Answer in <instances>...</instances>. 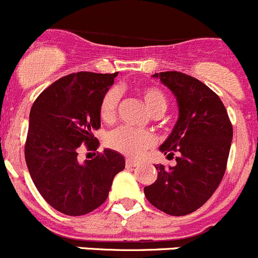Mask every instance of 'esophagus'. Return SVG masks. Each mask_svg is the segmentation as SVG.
<instances>
[{
    "instance_id": "esophagus-1",
    "label": "esophagus",
    "mask_w": 258,
    "mask_h": 258,
    "mask_svg": "<svg viewBox=\"0 0 258 258\" xmlns=\"http://www.w3.org/2000/svg\"><path fill=\"white\" fill-rule=\"evenodd\" d=\"M125 165H126V168H134V167H138V165H139V163L134 162V160H132V159H126Z\"/></svg>"
}]
</instances>
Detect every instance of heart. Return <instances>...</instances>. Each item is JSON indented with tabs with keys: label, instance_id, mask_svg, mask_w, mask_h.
Instances as JSON below:
<instances>
[{
	"label": "heart",
	"instance_id": "b5f03b06",
	"mask_svg": "<svg viewBox=\"0 0 258 258\" xmlns=\"http://www.w3.org/2000/svg\"><path fill=\"white\" fill-rule=\"evenodd\" d=\"M140 98L144 101L148 111L152 115H159L167 108V99L164 94L157 88L143 86L139 89ZM120 93L115 88L109 89L104 94L100 103V116L104 121L114 120L118 110ZM155 138L149 132H139L128 126H120L114 129L106 137V144L109 148L126 155L129 158H140L148 148H152Z\"/></svg>",
	"mask_w": 258,
	"mask_h": 258
}]
</instances>
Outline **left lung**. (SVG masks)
Here are the masks:
<instances>
[{
    "label": "left lung",
    "instance_id": "obj_1",
    "mask_svg": "<svg viewBox=\"0 0 258 258\" xmlns=\"http://www.w3.org/2000/svg\"><path fill=\"white\" fill-rule=\"evenodd\" d=\"M177 99L178 120L160 152L177 153L174 167L157 164L158 178L144 188L147 200L170 216H185L202 207L223 178L233 130L215 91L178 71L154 74ZM167 155V157H168Z\"/></svg>",
    "mask_w": 258,
    "mask_h": 258
}]
</instances>
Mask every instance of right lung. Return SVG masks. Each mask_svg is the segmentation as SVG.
I'll list each match as a JSON object with an SVG mask.
<instances>
[{"label":"right lung","instance_id":"obj_1","mask_svg":"<svg viewBox=\"0 0 258 258\" xmlns=\"http://www.w3.org/2000/svg\"><path fill=\"white\" fill-rule=\"evenodd\" d=\"M115 74L80 71L58 79L42 91L30 111L25 158L43 200L58 212L83 216L100 207L113 179L125 168L120 153L104 149L80 163L83 147L96 150L93 132L100 128V103Z\"/></svg>","mask_w":258,"mask_h":258}]
</instances>
